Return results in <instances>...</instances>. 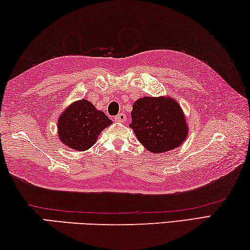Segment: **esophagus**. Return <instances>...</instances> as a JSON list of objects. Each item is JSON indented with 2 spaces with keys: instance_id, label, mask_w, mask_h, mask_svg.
Masks as SVG:
<instances>
[{
  "instance_id": "1",
  "label": "esophagus",
  "mask_w": 250,
  "mask_h": 250,
  "mask_svg": "<svg viewBox=\"0 0 250 250\" xmlns=\"http://www.w3.org/2000/svg\"><path fill=\"white\" fill-rule=\"evenodd\" d=\"M126 118H127V116H126L124 113H120L115 116V121L116 122H125Z\"/></svg>"
}]
</instances>
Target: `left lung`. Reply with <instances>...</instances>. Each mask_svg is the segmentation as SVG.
<instances>
[{"mask_svg":"<svg viewBox=\"0 0 250 250\" xmlns=\"http://www.w3.org/2000/svg\"><path fill=\"white\" fill-rule=\"evenodd\" d=\"M129 127L143 146L155 154L181 146L188 135L181 105L164 96H145L135 102Z\"/></svg>","mask_w":250,"mask_h":250,"instance_id":"obj_1","label":"left lung"}]
</instances>
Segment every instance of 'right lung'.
I'll list each match as a JSON object with an SVG mask.
<instances>
[{
  "label": "right lung",
  "mask_w": 250,
  "mask_h": 250,
  "mask_svg": "<svg viewBox=\"0 0 250 250\" xmlns=\"http://www.w3.org/2000/svg\"><path fill=\"white\" fill-rule=\"evenodd\" d=\"M112 121L95 108L91 102H74L61 114L57 122L59 137L64 145L75 150H86L95 144L102 130Z\"/></svg>",
  "instance_id": "obj_1"
}]
</instances>
